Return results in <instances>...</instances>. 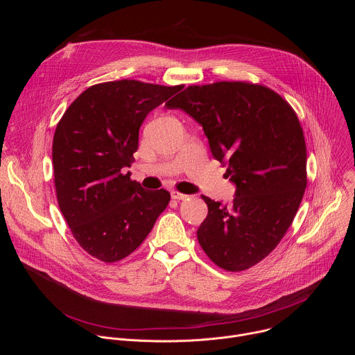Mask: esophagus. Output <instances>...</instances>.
<instances>
[{"instance_id":"esophagus-1","label":"esophagus","mask_w":355,"mask_h":355,"mask_svg":"<svg viewBox=\"0 0 355 355\" xmlns=\"http://www.w3.org/2000/svg\"><path fill=\"white\" fill-rule=\"evenodd\" d=\"M171 198H173V199H177V200H184V199L188 198V195L181 193V192H177V191H173V192H171Z\"/></svg>"}]
</instances>
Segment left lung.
I'll use <instances>...</instances> for the list:
<instances>
[{"mask_svg":"<svg viewBox=\"0 0 355 355\" xmlns=\"http://www.w3.org/2000/svg\"><path fill=\"white\" fill-rule=\"evenodd\" d=\"M168 110L193 118L236 185L230 205L200 195L208 216L196 236L220 268L260 263L291 226L306 188V144L295 111L272 89L241 81L191 85Z\"/></svg>","mask_w":355,"mask_h":355,"instance_id":"left-lung-1","label":"left lung"}]
</instances>
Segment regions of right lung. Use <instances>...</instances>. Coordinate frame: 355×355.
<instances>
[{
	"label": "right lung",
	"instance_id": "add662e5",
	"mask_svg": "<svg viewBox=\"0 0 355 355\" xmlns=\"http://www.w3.org/2000/svg\"><path fill=\"white\" fill-rule=\"evenodd\" d=\"M136 80L96 84L58 123L52 162L60 211L89 256L115 263L133 252L167 208L170 192L147 191L129 173L146 116L178 92Z\"/></svg>",
	"mask_w": 355,
	"mask_h": 355
}]
</instances>
